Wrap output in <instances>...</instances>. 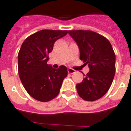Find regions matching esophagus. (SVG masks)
I'll return each instance as SVG.
<instances>
[{"mask_svg":"<svg viewBox=\"0 0 131 131\" xmlns=\"http://www.w3.org/2000/svg\"><path fill=\"white\" fill-rule=\"evenodd\" d=\"M67 71H68V73H69V74H74V73H75V70H74V69H72L71 68L67 69Z\"/></svg>","mask_w":131,"mask_h":131,"instance_id":"esophagus-1","label":"esophagus"}]
</instances>
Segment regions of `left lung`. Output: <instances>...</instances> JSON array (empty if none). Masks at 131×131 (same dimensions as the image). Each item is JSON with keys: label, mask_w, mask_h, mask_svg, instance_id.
Returning a JSON list of instances; mask_svg holds the SVG:
<instances>
[{"label": "left lung", "mask_w": 131, "mask_h": 131, "mask_svg": "<svg viewBox=\"0 0 131 131\" xmlns=\"http://www.w3.org/2000/svg\"><path fill=\"white\" fill-rule=\"evenodd\" d=\"M68 33L79 47L80 59L90 69L82 82L77 84V92L86 101L97 100L106 94L114 77L116 56L112 46L106 38L91 31Z\"/></svg>", "instance_id": "1"}]
</instances>
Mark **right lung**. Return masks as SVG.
Returning <instances> with one entry per match:
<instances>
[{
    "instance_id": "right-lung-1",
    "label": "right lung",
    "mask_w": 131,
    "mask_h": 131,
    "mask_svg": "<svg viewBox=\"0 0 131 131\" xmlns=\"http://www.w3.org/2000/svg\"><path fill=\"white\" fill-rule=\"evenodd\" d=\"M67 31L41 30L27 38L18 54V72L25 90L35 100L48 102L57 96L68 71L65 66L48 64V54Z\"/></svg>"
}]
</instances>
